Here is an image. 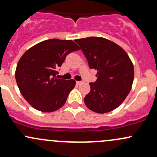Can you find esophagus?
Here are the masks:
<instances>
[{"mask_svg":"<svg viewBox=\"0 0 157 157\" xmlns=\"http://www.w3.org/2000/svg\"><path fill=\"white\" fill-rule=\"evenodd\" d=\"M82 82H83V81H77L76 82V83H77V85H80V84H82Z\"/></svg>","mask_w":157,"mask_h":157,"instance_id":"1","label":"esophagus"}]
</instances>
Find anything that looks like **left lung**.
Here are the masks:
<instances>
[{"label": "left lung", "mask_w": 157, "mask_h": 157, "mask_svg": "<svg viewBox=\"0 0 157 157\" xmlns=\"http://www.w3.org/2000/svg\"><path fill=\"white\" fill-rule=\"evenodd\" d=\"M86 58L89 68L97 70V80L84 98L86 106L94 113H106L123 103L132 88L134 68L124 50L101 37L75 40Z\"/></svg>", "instance_id": "1"}]
</instances>
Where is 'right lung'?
Masks as SVG:
<instances>
[{
	"label": "right lung",
	"instance_id": "obj_1",
	"mask_svg": "<svg viewBox=\"0 0 157 157\" xmlns=\"http://www.w3.org/2000/svg\"><path fill=\"white\" fill-rule=\"evenodd\" d=\"M80 48L71 40L48 39L33 46L17 64L15 80L25 99L36 109L56 111L65 104L75 80L56 78L68 53Z\"/></svg>",
	"mask_w": 157,
	"mask_h": 157
}]
</instances>
